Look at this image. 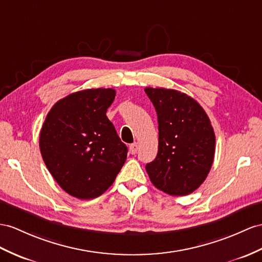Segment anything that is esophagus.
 <instances>
[{
	"mask_svg": "<svg viewBox=\"0 0 262 262\" xmlns=\"http://www.w3.org/2000/svg\"><path fill=\"white\" fill-rule=\"evenodd\" d=\"M138 149H139V145H138L137 142L130 144V146H129V151H130L131 155H136V153L138 152Z\"/></svg>",
	"mask_w": 262,
	"mask_h": 262,
	"instance_id": "34e87169",
	"label": "esophagus"
}]
</instances>
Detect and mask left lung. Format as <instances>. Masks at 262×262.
Segmentation results:
<instances>
[{"instance_id":"left-lung-1","label":"left lung","mask_w":262,"mask_h":262,"mask_svg":"<svg viewBox=\"0 0 262 262\" xmlns=\"http://www.w3.org/2000/svg\"><path fill=\"white\" fill-rule=\"evenodd\" d=\"M156 107L159 146L155 160L145 165L155 187L170 195H187L209 173L215 151V136L206 111L186 93L145 88Z\"/></svg>"}]
</instances>
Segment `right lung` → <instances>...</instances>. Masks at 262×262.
I'll return each mask as SVG.
<instances>
[{
    "label": "right lung",
    "mask_w": 262,
    "mask_h": 262,
    "mask_svg": "<svg viewBox=\"0 0 262 262\" xmlns=\"http://www.w3.org/2000/svg\"><path fill=\"white\" fill-rule=\"evenodd\" d=\"M113 89H88L69 94L50 110L40 132L43 161L57 184L81 200L109 189L126 160L106 110Z\"/></svg>",
    "instance_id": "right-lung-1"
}]
</instances>
